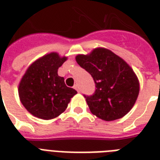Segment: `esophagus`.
Masks as SVG:
<instances>
[{
	"label": "esophagus",
	"mask_w": 160,
	"mask_h": 160,
	"mask_svg": "<svg viewBox=\"0 0 160 160\" xmlns=\"http://www.w3.org/2000/svg\"><path fill=\"white\" fill-rule=\"evenodd\" d=\"M74 88H75V90H77L78 92H80V87H79V85H78V84H75V86H74Z\"/></svg>",
	"instance_id": "obj_1"
}]
</instances>
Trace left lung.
Returning a JSON list of instances; mask_svg holds the SVG:
<instances>
[{
	"label": "left lung",
	"instance_id": "1",
	"mask_svg": "<svg viewBox=\"0 0 160 160\" xmlns=\"http://www.w3.org/2000/svg\"><path fill=\"white\" fill-rule=\"evenodd\" d=\"M75 60L93 77L95 90L84 95L92 114L112 121L124 116L134 106L139 92V80L130 66L112 51L95 49Z\"/></svg>",
	"mask_w": 160,
	"mask_h": 160
}]
</instances>
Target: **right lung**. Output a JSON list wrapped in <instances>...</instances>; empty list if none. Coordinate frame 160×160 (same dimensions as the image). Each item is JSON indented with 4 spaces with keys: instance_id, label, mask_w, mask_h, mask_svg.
Masks as SVG:
<instances>
[{
    "instance_id": "obj_1",
    "label": "right lung",
    "mask_w": 160,
    "mask_h": 160,
    "mask_svg": "<svg viewBox=\"0 0 160 160\" xmlns=\"http://www.w3.org/2000/svg\"><path fill=\"white\" fill-rule=\"evenodd\" d=\"M66 60L57 53L45 55L27 69L19 85L22 105L34 116L42 119L57 117L67 108L70 99L77 94L67 87L58 69Z\"/></svg>"
}]
</instances>
